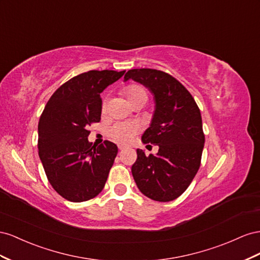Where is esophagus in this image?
Here are the masks:
<instances>
[{"instance_id":"34e87169","label":"esophagus","mask_w":260,"mask_h":260,"mask_svg":"<svg viewBox=\"0 0 260 260\" xmlns=\"http://www.w3.org/2000/svg\"><path fill=\"white\" fill-rule=\"evenodd\" d=\"M117 147H118V149H120V150H124L125 149V147L123 145H118Z\"/></svg>"}]
</instances>
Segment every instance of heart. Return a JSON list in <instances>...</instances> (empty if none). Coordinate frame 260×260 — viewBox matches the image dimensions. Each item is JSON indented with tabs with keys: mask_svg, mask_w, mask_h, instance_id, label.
Listing matches in <instances>:
<instances>
[{
	"mask_svg": "<svg viewBox=\"0 0 260 260\" xmlns=\"http://www.w3.org/2000/svg\"><path fill=\"white\" fill-rule=\"evenodd\" d=\"M125 95L128 99L129 103L135 102L139 99H147L146 90L139 85H131L125 88ZM107 108V103H102V110L105 111ZM137 126L133 123L128 122H118L114 124L113 126L108 129V135L113 138L116 142L121 144H128L133 139H134L135 135L137 134Z\"/></svg>",
	"mask_w": 260,
	"mask_h": 260,
	"instance_id": "heart-1",
	"label": "heart"
}]
</instances>
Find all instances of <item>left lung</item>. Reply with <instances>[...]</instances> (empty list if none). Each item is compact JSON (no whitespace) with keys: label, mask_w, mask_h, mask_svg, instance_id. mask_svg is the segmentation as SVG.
I'll return each instance as SVG.
<instances>
[{"label":"left lung","mask_w":260,"mask_h":260,"mask_svg":"<svg viewBox=\"0 0 260 260\" xmlns=\"http://www.w3.org/2000/svg\"><path fill=\"white\" fill-rule=\"evenodd\" d=\"M128 79L153 94L155 110L142 142L159 146L157 154L147 155L137 149L133 177L145 196L171 202L187 189L200 167L205 144L202 114L187 89L168 73L129 70L124 81Z\"/></svg>","instance_id":"8db88e82"}]
</instances>
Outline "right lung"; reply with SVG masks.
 <instances>
[{"instance_id": "obj_1", "label": "right lung", "mask_w": 260, "mask_h": 260, "mask_svg": "<svg viewBox=\"0 0 260 260\" xmlns=\"http://www.w3.org/2000/svg\"><path fill=\"white\" fill-rule=\"evenodd\" d=\"M125 71H89L71 78L51 95L38 124L44 172L57 194L73 203L97 196L117 154L115 144L88 142L87 128L100 122V93Z\"/></svg>"}]
</instances>
